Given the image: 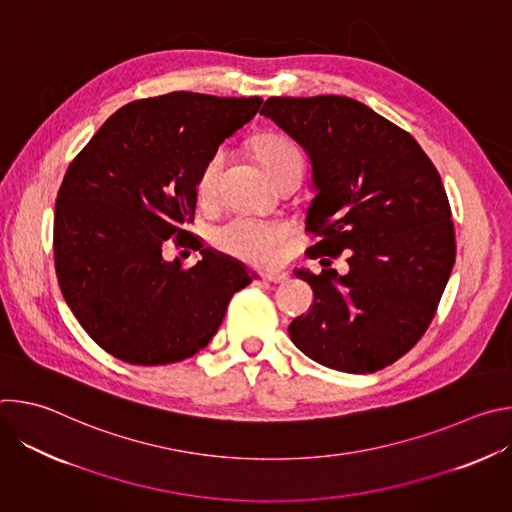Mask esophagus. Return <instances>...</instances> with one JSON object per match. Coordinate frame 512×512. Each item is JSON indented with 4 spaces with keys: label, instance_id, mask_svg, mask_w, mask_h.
<instances>
[{
    "label": "esophagus",
    "instance_id": "34e87169",
    "mask_svg": "<svg viewBox=\"0 0 512 512\" xmlns=\"http://www.w3.org/2000/svg\"><path fill=\"white\" fill-rule=\"evenodd\" d=\"M285 279H287L285 271H265V273H261V281H267V283H283Z\"/></svg>",
    "mask_w": 512,
    "mask_h": 512
}]
</instances>
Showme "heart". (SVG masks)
I'll return each instance as SVG.
<instances>
[{
  "instance_id": "1",
  "label": "heart",
  "mask_w": 512,
  "mask_h": 512,
  "mask_svg": "<svg viewBox=\"0 0 512 512\" xmlns=\"http://www.w3.org/2000/svg\"><path fill=\"white\" fill-rule=\"evenodd\" d=\"M253 150L269 176L273 178L285 168H304V154L296 141L285 135L265 133L253 139ZM227 162V150H214L202 164L196 178V194L200 198H212L216 192L218 178H221L223 166ZM291 229L281 218H263L253 214H235L229 221L216 225L210 231L212 245L235 259L269 265L277 261L285 239Z\"/></svg>"
}]
</instances>
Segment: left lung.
I'll return each instance as SVG.
<instances>
[{"instance_id": "1", "label": "left lung", "mask_w": 512, "mask_h": 512, "mask_svg": "<svg viewBox=\"0 0 512 512\" xmlns=\"http://www.w3.org/2000/svg\"><path fill=\"white\" fill-rule=\"evenodd\" d=\"M261 115L308 152L318 192L306 255L326 269L296 271L314 304L289 338L328 369L381 371L425 334L456 261L442 178L405 129L354 99L271 97ZM342 250L344 276L329 267Z\"/></svg>"}]
</instances>
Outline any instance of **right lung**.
<instances>
[{
	"label": "right lung",
	"instance_id": "right-lung-1",
	"mask_svg": "<svg viewBox=\"0 0 512 512\" xmlns=\"http://www.w3.org/2000/svg\"><path fill=\"white\" fill-rule=\"evenodd\" d=\"M261 97L176 91L115 111L70 162L54 208V265L85 332L115 358L156 367L204 348L247 269L212 249L184 269L162 245L190 235L196 178Z\"/></svg>",
	"mask_w": 512,
	"mask_h": 512
}]
</instances>
